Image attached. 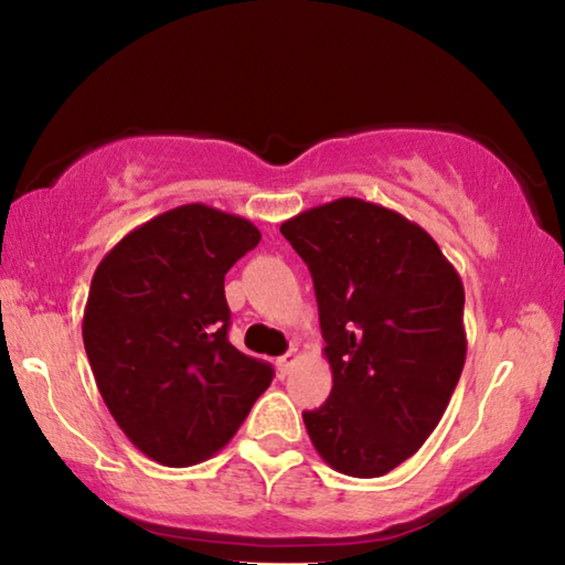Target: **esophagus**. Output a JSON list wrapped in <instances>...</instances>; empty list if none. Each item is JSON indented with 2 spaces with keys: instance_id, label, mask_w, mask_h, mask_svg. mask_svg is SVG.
Here are the masks:
<instances>
[{
  "instance_id": "34e87169",
  "label": "esophagus",
  "mask_w": 565,
  "mask_h": 565,
  "mask_svg": "<svg viewBox=\"0 0 565 565\" xmlns=\"http://www.w3.org/2000/svg\"><path fill=\"white\" fill-rule=\"evenodd\" d=\"M296 361H299V353H296V349H291V351H286L284 356L276 359V369H279L281 376H286L291 371V366H294Z\"/></svg>"
}]
</instances>
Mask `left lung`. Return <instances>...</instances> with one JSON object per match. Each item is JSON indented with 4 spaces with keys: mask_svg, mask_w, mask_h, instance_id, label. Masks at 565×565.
<instances>
[{
    "mask_svg": "<svg viewBox=\"0 0 565 565\" xmlns=\"http://www.w3.org/2000/svg\"><path fill=\"white\" fill-rule=\"evenodd\" d=\"M309 266L333 386L303 411L333 471L376 478L441 420L466 361L463 284L418 224L343 196L281 224Z\"/></svg>",
    "mask_w": 565,
    "mask_h": 565,
    "instance_id": "obj_1",
    "label": "left lung"
}]
</instances>
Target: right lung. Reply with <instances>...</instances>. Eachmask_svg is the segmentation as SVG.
Listing matches in <instances>:
<instances>
[{
	"label": "right lung",
	"mask_w": 565,
	"mask_h": 565,
	"mask_svg": "<svg viewBox=\"0 0 565 565\" xmlns=\"http://www.w3.org/2000/svg\"><path fill=\"white\" fill-rule=\"evenodd\" d=\"M259 242L246 218L184 204L134 228L94 271L84 349L109 414L151 461H206L271 384L269 363L226 337L224 276Z\"/></svg>",
	"instance_id": "add662e5"
}]
</instances>
